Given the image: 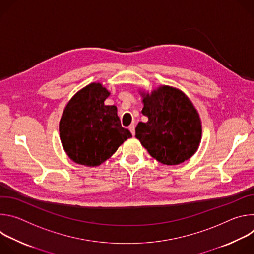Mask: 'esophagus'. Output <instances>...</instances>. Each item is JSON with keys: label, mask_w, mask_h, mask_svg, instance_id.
Listing matches in <instances>:
<instances>
[{"label": "esophagus", "mask_w": 254, "mask_h": 254, "mask_svg": "<svg viewBox=\"0 0 254 254\" xmlns=\"http://www.w3.org/2000/svg\"><path fill=\"white\" fill-rule=\"evenodd\" d=\"M128 129L130 130L131 134L134 135V133H135V125H134V124H131V125L128 127Z\"/></svg>", "instance_id": "1"}]
</instances>
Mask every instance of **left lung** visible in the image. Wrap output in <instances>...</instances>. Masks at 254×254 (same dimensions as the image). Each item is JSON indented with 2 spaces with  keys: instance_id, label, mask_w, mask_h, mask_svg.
I'll return each instance as SVG.
<instances>
[{
  "instance_id": "left-lung-1",
  "label": "left lung",
  "mask_w": 254,
  "mask_h": 254,
  "mask_svg": "<svg viewBox=\"0 0 254 254\" xmlns=\"http://www.w3.org/2000/svg\"><path fill=\"white\" fill-rule=\"evenodd\" d=\"M142 115L135 137L144 149L164 165H179L198 150L202 136L199 114L188 96L180 89L162 85L150 93L141 92Z\"/></svg>"
}]
</instances>
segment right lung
Returning <instances> with one entry per match:
<instances>
[{
  "mask_svg": "<svg viewBox=\"0 0 254 254\" xmlns=\"http://www.w3.org/2000/svg\"><path fill=\"white\" fill-rule=\"evenodd\" d=\"M101 83H90L67 103L59 123L62 146L76 164L96 167L110 159L131 137L121 125L116 105H105L110 95Z\"/></svg>",
  "mask_w": 254,
  "mask_h": 254,
  "instance_id": "add662e5",
  "label": "right lung"
}]
</instances>
